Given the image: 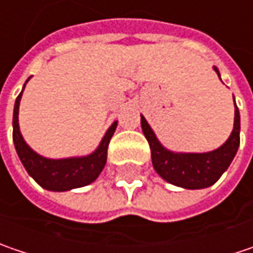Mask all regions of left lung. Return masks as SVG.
<instances>
[{"mask_svg": "<svg viewBox=\"0 0 253 253\" xmlns=\"http://www.w3.org/2000/svg\"><path fill=\"white\" fill-rule=\"evenodd\" d=\"M219 79V70L213 67ZM235 101V98H233ZM141 128L152 150V163L155 170L171 185L185 189H203L212 186L222 173L229 168L230 162L239 147L241 116L235 103V123L229 139L219 149L209 153H173L165 149L157 140L153 130L141 116Z\"/></svg>", "mask_w": 253, "mask_h": 253, "instance_id": "8db88e82", "label": "left lung"}]
</instances>
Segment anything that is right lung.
<instances>
[{
	"label": "right lung",
	"mask_w": 253,
	"mask_h": 253,
	"mask_svg": "<svg viewBox=\"0 0 253 253\" xmlns=\"http://www.w3.org/2000/svg\"><path fill=\"white\" fill-rule=\"evenodd\" d=\"M28 82V80H27ZM25 87V85H24ZM24 90V88H23ZM23 91L18 94L14 106L12 117V140L15 150L28 174L38 185L52 192H64L76 187L90 185L101 173L107 160V147L110 139L116 131L117 122H114L107 133L104 134L100 146L91 155L84 157H70V159H47L37 155L24 141L20 126H18V109Z\"/></svg>",
	"instance_id": "right-lung-1"
}]
</instances>
